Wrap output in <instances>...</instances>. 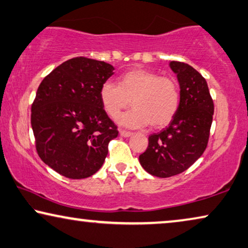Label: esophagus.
Instances as JSON below:
<instances>
[{
    "mask_svg": "<svg viewBox=\"0 0 248 248\" xmlns=\"http://www.w3.org/2000/svg\"><path fill=\"white\" fill-rule=\"evenodd\" d=\"M120 135L123 136V138H128V136L132 135V132L125 131V130H120Z\"/></svg>",
    "mask_w": 248,
    "mask_h": 248,
    "instance_id": "1",
    "label": "esophagus"
}]
</instances>
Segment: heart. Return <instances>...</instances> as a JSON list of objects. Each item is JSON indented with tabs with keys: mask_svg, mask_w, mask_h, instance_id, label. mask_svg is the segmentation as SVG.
Instances as JSON below:
<instances>
[{
	"mask_svg": "<svg viewBox=\"0 0 248 248\" xmlns=\"http://www.w3.org/2000/svg\"><path fill=\"white\" fill-rule=\"evenodd\" d=\"M99 98L112 120H117L132 104L134 108L121 118L123 125L142 127L150 124L152 128H162L177 115L181 96L174 78L159 76L144 68H132L117 78V85L104 82Z\"/></svg>",
	"mask_w": 248,
	"mask_h": 248,
	"instance_id": "obj_1",
	"label": "heart"
}]
</instances>
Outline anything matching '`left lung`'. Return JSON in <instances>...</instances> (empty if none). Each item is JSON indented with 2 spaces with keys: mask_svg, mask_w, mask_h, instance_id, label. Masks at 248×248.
<instances>
[{
  "mask_svg": "<svg viewBox=\"0 0 248 248\" xmlns=\"http://www.w3.org/2000/svg\"><path fill=\"white\" fill-rule=\"evenodd\" d=\"M180 85V107L169 126L149 136V145L139 156L150 174L177 175L190 168L207 148L213 123L214 102L207 81L188 63L171 62Z\"/></svg>",
  "mask_w": 248,
  "mask_h": 248,
  "instance_id": "obj_1",
  "label": "left lung"
}]
</instances>
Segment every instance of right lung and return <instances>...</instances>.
Instances as JSON below:
<instances>
[{"label":"right lung","mask_w":248,"mask_h":248,"mask_svg":"<svg viewBox=\"0 0 248 248\" xmlns=\"http://www.w3.org/2000/svg\"><path fill=\"white\" fill-rule=\"evenodd\" d=\"M112 64L76 57L44 78L31 106L35 149L44 162L69 179L88 178L103 166L117 138L99 98Z\"/></svg>","instance_id":"add662e5"}]
</instances>
